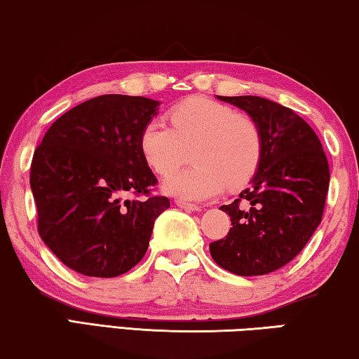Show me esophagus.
Returning a JSON list of instances; mask_svg holds the SVG:
<instances>
[{"instance_id": "esophagus-1", "label": "esophagus", "mask_w": 359, "mask_h": 359, "mask_svg": "<svg viewBox=\"0 0 359 359\" xmlns=\"http://www.w3.org/2000/svg\"><path fill=\"white\" fill-rule=\"evenodd\" d=\"M176 205H178L180 208H183L186 211H198L201 210V207L196 203H187V202H183V201H176Z\"/></svg>"}]
</instances>
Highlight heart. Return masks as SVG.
<instances>
[{
	"instance_id": "1",
	"label": "heart",
	"mask_w": 359,
	"mask_h": 359,
	"mask_svg": "<svg viewBox=\"0 0 359 359\" xmlns=\"http://www.w3.org/2000/svg\"><path fill=\"white\" fill-rule=\"evenodd\" d=\"M169 124L152 117L141 128V156L158 175H168L192 157V167L170 175L163 191L183 201L202 202L226 189L248 184L259 168L264 138L259 124L227 104L192 97L170 111Z\"/></svg>"
}]
</instances>
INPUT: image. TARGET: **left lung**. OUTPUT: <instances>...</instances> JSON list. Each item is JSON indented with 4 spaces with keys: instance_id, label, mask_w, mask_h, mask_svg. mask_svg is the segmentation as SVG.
Here are the masks:
<instances>
[{
    "instance_id": "8db88e82",
    "label": "left lung",
    "mask_w": 359,
    "mask_h": 359,
    "mask_svg": "<svg viewBox=\"0 0 359 359\" xmlns=\"http://www.w3.org/2000/svg\"><path fill=\"white\" fill-rule=\"evenodd\" d=\"M218 98L259 124L264 151L248 189L219 207L232 227L226 238L210 243V252L240 277L266 275L294 259L320 226L327 158L313 128L292 109L252 95Z\"/></svg>"
}]
</instances>
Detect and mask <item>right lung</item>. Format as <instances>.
I'll return each mask as SVG.
<instances>
[{"mask_svg": "<svg viewBox=\"0 0 359 359\" xmlns=\"http://www.w3.org/2000/svg\"><path fill=\"white\" fill-rule=\"evenodd\" d=\"M161 102L102 95L58 117L32 161L38 232L65 266L113 278L143 259L154 221L170 207L151 196L157 178L138 138ZM128 193L144 201L126 199Z\"/></svg>", "mask_w": 359, "mask_h": 359, "instance_id": "add662e5", "label": "right lung"}]
</instances>
